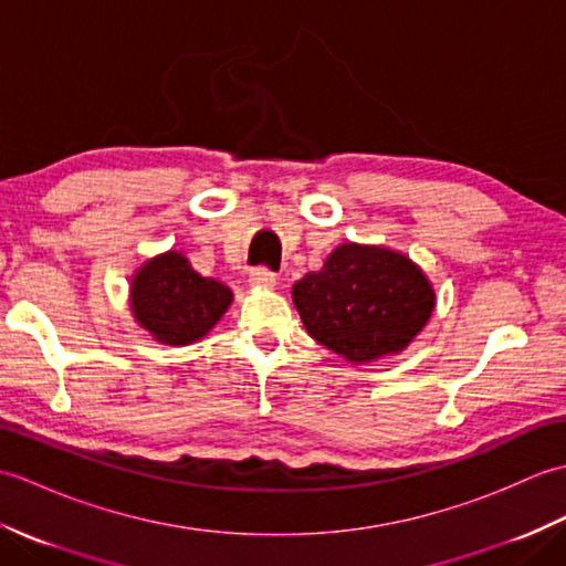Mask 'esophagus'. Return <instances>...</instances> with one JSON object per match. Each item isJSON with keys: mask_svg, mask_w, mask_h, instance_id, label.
I'll return each instance as SVG.
<instances>
[{"mask_svg": "<svg viewBox=\"0 0 566 566\" xmlns=\"http://www.w3.org/2000/svg\"><path fill=\"white\" fill-rule=\"evenodd\" d=\"M274 282H276V274L268 268H258L250 274V284L258 286V290H262V286H274Z\"/></svg>", "mask_w": 566, "mask_h": 566, "instance_id": "obj_1", "label": "esophagus"}]
</instances>
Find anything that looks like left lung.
I'll return each mask as SVG.
<instances>
[{"label": "left lung", "instance_id": "1", "mask_svg": "<svg viewBox=\"0 0 566 566\" xmlns=\"http://www.w3.org/2000/svg\"><path fill=\"white\" fill-rule=\"evenodd\" d=\"M308 335L353 363L399 353L436 306L426 274L387 248H335L321 272L294 284Z\"/></svg>", "mask_w": 566, "mask_h": 566}]
</instances>
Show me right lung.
Here are the masks:
<instances>
[{
    "label": "right lung",
    "mask_w": 566,
    "mask_h": 566,
    "mask_svg": "<svg viewBox=\"0 0 566 566\" xmlns=\"http://www.w3.org/2000/svg\"><path fill=\"white\" fill-rule=\"evenodd\" d=\"M134 314L155 340L187 345L203 338L231 304L226 284L191 270L182 252H165L143 268L134 286Z\"/></svg>",
    "instance_id": "1"
}]
</instances>
